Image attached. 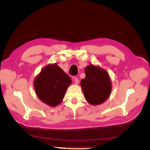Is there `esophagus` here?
I'll use <instances>...</instances> for the list:
<instances>
[{
	"mask_svg": "<svg viewBox=\"0 0 150 150\" xmlns=\"http://www.w3.org/2000/svg\"><path fill=\"white\" fill-rule=\"evenodd\" d=\"M74 83L76 84H78L79 83V79L77 78H74Z\"/></svg>",
	"mask_w": 150,
	"mask_h": 150,
	"instance_id": "obj_1",
	"label": "esophagus"
}]
</instances>
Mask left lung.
I'll return each mask as SVG.
<instances>
[{
	"label": "left lung",
	"mask_w": 150,
	"mask_h": 150,
	"mask_svg": "<svg viewBox=\"0 0 150 150\" xmlns=\"http://www.w3.org/2000/svg\"><path fill=\"white\" fill-rule=\"evenodd\" d=\"M85 78L81 81V86L86 100L93 105L102 104L111 92L108 73L101 67L89 65L85 68Z\"/></svg>",
	"instance_id": "8db88e82"
}]
</instances>
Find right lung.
I'll return each mask as SVG.
<instances>
[{"instance_id":"1","label":"right lung","mask_w":150,"mask_h":150,"mask_svg":"<svg viewBox=\"0 0 150 150\" xmlns=\"http://www.w3.org/2000/svg\"><path fill=\"white\" fill-rule=\"evenodd\" d=\"M71 83L70 77L56 64L44 67L34 81L38 98L51 107L56 106L62 102Z\"/></svg>"}]
</instances>
